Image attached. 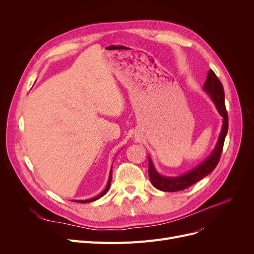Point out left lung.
Listing matches in <instances>:
<instances>
[{
	"label": "left lung",
	"instance_id": "1",
	"mask_svg": "<svg viewBox=\"0 0 254 254\" xmlns=\"http://www.w3.org/2000/svg\"><path fill=\"white\" fill-rule=\"evenodd\" d=\"M204 90L211 97L212 101L214 102L216 108L219 112V114L223 118V124H222V129L220 131V135L217 141V144L215 146L214 150L207 157V159L197 167H195L193 170L186 173L178 177H166L162 176L159 173L155 170L151 158L148 157V163H149V178L155 189L163 190V191H179L183 190L185 189L190 188L192 184L196 183L210 173L214 170L219 162V158L222 153L223 148V143L226 136V132H228L229 128V117L228 112L225 109L224 105V90L223 86L220 82V80L217 78L215 73L212 70H209L207 80L204 84Z\"/></svg>",
	"mask_w": 254,
	"mask_h": 254
}]
</instances>
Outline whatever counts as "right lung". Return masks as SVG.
Masks as SVG:
<instances>
[{"instance_id":"obj_1","label":"right lung","mask_w":254,"mask_h":254,"mask_svg":"<svg viewBox=\"0 0 254 254\" xmlns=\"http://www.w3.org/2000/svg\"><path fill=\"white\" fill-rule=\"evenodd\" d=\"M111 178H112V175H111V171H110V176H109V180H108V183H107L106 189H105L99 195H97L96 197H92V198H90V199H84V201H74V202H78V203H90V202L96 201V199H99V198L102 197L104 194H106L107 191H108V190H109V188H110V184H111Z\"/></svg>"}]
</instances>
